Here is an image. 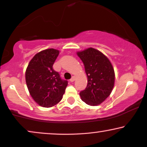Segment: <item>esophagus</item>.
<instances>
[{"label":"esophagus","mask_w":147,"mask_h":147,"mask_svg":"<svg viewBox=\"0 0 147 147\" xmlns=\"http://www.w3.org/2000/svg\"><path fill=\"white\" fill-rule=\"evenodd\" d=\"M75 77L73 76V77H72V78L70 79V82H73V81H75Z\"/></svg>","instance_id":"obj_1"}]
</instances>
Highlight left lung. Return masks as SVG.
<instances>
[{"mask_svg": "<svg viewBox=\"0 0 147 147\" xmlns=\"http://www.w3.org/2000/svg\"><path fill=\"white\" fill-rule=\"evenodd\" d=\"M84 64L88 77L87 87L81 91V99L89 105H98L112 92L114 86L115 74L108 58L93 48L77 53Z\"/></svg>", "mask_w": 147, "mask_h": 147, "instance_id": "left-lung-1", "label": "left lung"}]
</instances>
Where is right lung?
Returning <instances> with one entry per match:
<instances>
[{"label":"right lung","mask_w":147,"mask_h":147,"mask_svg":"<svg viewBox=\"0 0 147 147\" xmlns=\"http://www.w3.org/2000/svg\"><path fill=\"white\" fill-rule=\"evenodd\" d=\"M59 51L46 49L37 53L26 70V83L30 94L39 105L51 107L62 98L68 81L61 79L53 68Z\"/></svg>","instance_id":"1"}]
</instances>
